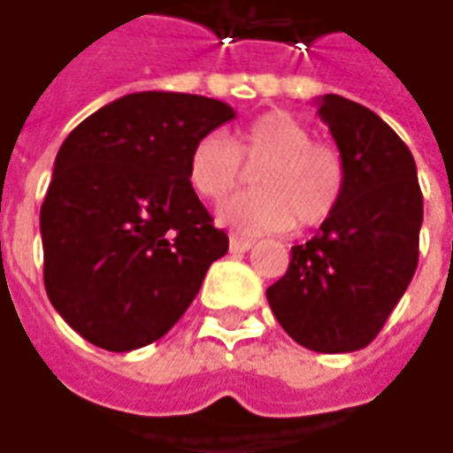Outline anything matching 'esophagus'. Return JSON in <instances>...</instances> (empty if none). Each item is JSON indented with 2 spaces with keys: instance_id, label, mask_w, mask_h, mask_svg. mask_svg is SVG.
<instances>
[{
  "instance_id": "34e87169",
  "label": "esophagus",
  "mask_w": 453,
  "mask_h": 453,
  "mask_svg": "<svg viewBox=\"0 0 453 453\" xmlns=\"http://www.w3.org/2000/svg\"><path fill=\"white\" fill-rule=\"evenodd\" d=\"M252 248L250 238H240V235H230V252H248Z\"/></svg>"
}]
</instances>
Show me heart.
<instances>
[{
  "label": "heart",
  "mask_w": 453,
  "mask_h": 453,
  "mask_svg": "<svg viewBox=\"0 0 453 453\" xmlns=\"http://www.w3.org/2000/svg\"><path fill=\"white\" fill-rule=\"evenodd\" d=\"M252 173V188L218 208V223L240 235L322 226L344 190L342 156L317 143L288 111H267L227 141L203 136L188 156V186L205 201H220Z\"/></svg>",
  "instance_id": "b5f03b06"
}]
</instances>
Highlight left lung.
<instances>
[{"label":"left lung","mask_w":453,"mask_h":453,"mask_svg":"<svg viewBox=\"0 0 453 453\" xmlns=\"http://www.w3.org/2000/svg\"><path fill=\"white\" fill-rule=\"evenodd\" d=\"M317 106L342 156V198L315 238L292 248L267 303L295 342L340 355L380 334L414 278L424 198L411 150L374 111L337 94Z\"/></svg>","instance_id":"8db88e82"}]
</instances>
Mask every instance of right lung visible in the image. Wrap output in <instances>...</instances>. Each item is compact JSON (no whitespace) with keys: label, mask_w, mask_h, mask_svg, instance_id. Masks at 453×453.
Returning a JSON list of instances; mask_svg holds the SVG:
<instances>
[{"label":"right lung","mask_w":453,"mask_h":453,"mask_svg":"<svg viewBox=\"0 0 453 453\" xmlns=\"http://www.w3.org/2000/svg\"><path fill=\"white\" fill-rule=\"evenodd\" d=\"M230 119L215 98L141 91L61 143L42 205L44 288L84 340L109 352L161 340L227 252L188 186V156Z\"/></svg>","instance_id":"right-lung-1"}]
</instances>
